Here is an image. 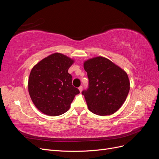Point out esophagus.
Instances as JSON below:
<instances>
[{"instance_id": "obj_1", "label": "esophagus", "mask_w": 159, "mask_h": 159, "mask_svg": "<svg viewBox=\"0 0 159 159\" xmlns=\"http://www.w3.org/2000/svg\"><path fill=\"white\" fill-rule=\"evenodd\" d=\"M78 89H79L80 92H81V91H82V89H83V87H82V86H80V87H79Z\"/></svg>"}]
</instances>
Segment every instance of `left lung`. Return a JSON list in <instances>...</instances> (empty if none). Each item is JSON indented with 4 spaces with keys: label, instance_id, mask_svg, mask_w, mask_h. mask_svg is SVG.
Segmentation results:
<instances>
[{
    "label": "left lung",
    "instance_id": "obj_1",
    "mask_svg": "<svg viewBox=\"0 0 159 159\" xmlns=\"http://www.w3.org/2000/svg\"><path fill=\"white\" fill-rule=\"evenodd\" d=\"M89 88L83 91L89 110L105 116L113 114L125 102L130 89L126 71L113 61L102 56L84 61Z\"/></svg>",
    "mask_w": 159,
    "mask_h": 159
}]
</instances>
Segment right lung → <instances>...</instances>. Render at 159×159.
I'll return each instance as SVG.
<instances>
[{"instance_id": "1", "label": "right lung", "mask_w": 159, "mask_h": 159, "mask_svg": "<svg viewBox=\"0 0 159 159\" xmlns=\"http://www.w3.org/2000/svg\"><path fill=\"white\" fill-rule=\"evenodd\" d=\"M74 60L54 53L33 67L28 82V92L36 107L49 116H58L68 111L78 88L72 85L68 73Z\"/></svg>"}]
</instances>
